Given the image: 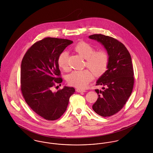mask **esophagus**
<instances>
[{
	"label": "esophagus",
	"instance_id": "34e87169",
	"mask_svg": "<svg viewBox=\"0 0 153 153\" xmlns=\"http://www.w3.org/2000/svg\"><path fill=\"white\" fill-rule=\"evenodd\" d=\"M76 91L78 93H82V92H85V89H82V88H77Z\"/></svg>",
	"mask_w": 153,
	"mask_h": 153
}]
</instances>
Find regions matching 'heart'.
I'll list each match as a JSON object with an SVG mask.
<instances>
[{
  "label": "heart",
  "mask_w": 153,
  "mask_h": 153,
  "mask_svg": "<svg viewBox=\"0 0 153 153\" xmlns=\"http://www.w3.org/2000/svg\"><path fill=\"white\" fill-rule=\"evenodd\" d=\"M74 50L85 59V66L89 68L96 76L102 75L107 70L109 56L104 51H95V48L85 42H79L74 48ZM68 54L62 51L57 58L59 68L65 71H68ZM93 74L87 69L75 70L71 72L67 78L68 85L72 86L84 88L91 80Z\"/></svg>",
  "instance_id": "obj_1"
}]
</instances>
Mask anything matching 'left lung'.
I'll use <instances>...</instances> for the list:
<instances>
[{"mask_svg":"<svg viewBox=\"0 0 153 153\" xmlns=\"http://www.w3.org/2000/svg\"><path fill=\"white\" fill-rule=\"evenodd\" d=\"M89 38L102 43L109 56L107 70L96 85H102V90H95L98 99L92 108L102 117H110L123 108L132 93L134 77L131 56L125 46L112 37L95 34Z\"/></svg>","mask_w":153,"mask_h":153,"instance_id":"1","label":"left lung"}]
</instances>
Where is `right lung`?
<instances>
[{"label": "right lung", "mask_w": 153, "mask_h": 153, "mask_svg": "<svg viewBox=\"0 0 153 153\" xmlns=\"http://www.w3.org/2000/svg\"><path fill=\"white\" fill-rule=\"evenodd\" d=\"M73 41L46 37L34 43L25 53L21 64L20 89L30 108L42 118L53 121L66 111L73 87L51 89L63 80L57 64L59 55Z\"/></svg>", "instance_id": "obj_1"}]
</instances>
